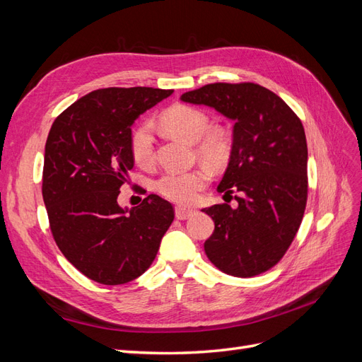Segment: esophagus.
Masks as SVG:
<instances>
[{"instance_id": "esophagus-1", "label": "esophagus", "mask_w": 362, "mask_h": 362, "mask_svg": "<svg viewBox=\"0 0 362 362\" xmlns=\"http://www.w3.org/2000/svg\"><path fill=\"white\" fill-rule=\"evenodd\" d=\"M194 214V210H192V208H185V206H177L175 208V216H177V218H180V221H185V218H189Z\"/></svg>"}]
</instances>
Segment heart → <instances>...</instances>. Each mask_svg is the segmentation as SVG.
Segmentation results:
<instances>
[{"label":"heart","mask_w":362,"mask_h":362,"mask_svg":"<svg viewBox=\"0 0 362 362\" xmlns=\"http://www.w3.org/2000/svg\"><path fill=\"white\" fill-rule=\"evenodd\" d=\"M161 125L170 134L193 141L198 157L213 168L222 166L231 156V137L221 127H210V119L190 105H173L161 116ZM131 154L140 166H149L156 158L154 127L139 124L131 134ZM210 181V172L204 168L192 170H169L156 182L157 192L177 204H193Z\"/></svg>","instance_id":"heart-1"}]
</instances>
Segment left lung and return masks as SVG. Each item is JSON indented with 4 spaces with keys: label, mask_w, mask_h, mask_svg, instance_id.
<instances>
[{
    "label": "left lung",
    "mask_w": 362,
    "mask_h": 362,
    "mask_svg": "<svg viewBox=\"0 0 362 362\" xmlns=\"http://www.w3.org/2000/svg\"><path fill=\"white\" fill-rule=\"evenodd\" d=\"M181 101L213 107L235 122L217 192H235L237 206L202 210L214 221V233L204 243L208 259L237 278L267 272L286 255L308 198V148L300 119L276 93L255 83L206 84L185 92Z\"/></svg>",
    "instance_id": "left-lung-1"
}]
</instances>
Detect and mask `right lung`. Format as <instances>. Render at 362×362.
Here are the masks:
<instances>
[{
	"label": "right lung",
	"mask_w": 362,
	"mask_h": 362,
	"mask_svg": "<svg viewBox=\"0 0 362 362\" xmlns=\"http://www.w3.org/2000/svg\"><path fill=\"white\" fill-rule=\"evenodd\" d=\"M173 90L107 87L80 98L49 129L42 194L54 240L71 264L104 286L139 278L154 261L173 222V206L157 194L119 206L134 166L131 125Z\"/></svg>",
	"instance_id": "add662e5"
}]
</instances>
